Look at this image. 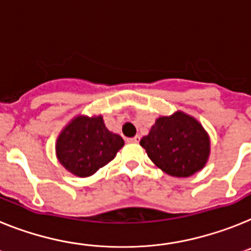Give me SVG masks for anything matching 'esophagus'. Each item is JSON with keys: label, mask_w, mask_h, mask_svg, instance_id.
Returning a JSON list of instances; mask_svg holds the SVG:
<instances>
[{"label": "esophagus", "mask_w": 251, "mask_h": 251, "mask_svg": "<svg viewBox=\"0 0 251 251\" xmlns=\"http://www.w3.org/2000/svg\"><path fill=\"white\" fill-rule=\"evenodd\" d=\"M140 140H141V137L140 136H136V137H133V138H128V142L129 143H138L140 142Z\"/></svg>", "instance_id": "esophagus-1"}]
</instances>
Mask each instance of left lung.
<instances>
[{"instance_id": "obj_1", "label": "left lung", "mask_w": 251, "mask_h": 251, "mask_svg": "<svg viewBox=\"0 0 251 251\" xmlns=\"http://www.w3.org/2000/svg\"><path fill=\"white\" fill-rule=\"evenodd\" d=\"M141 146L157 168L177 177L196 174L209 155V138L203 127L181 111L158 118Z\"/></svg>"}]
</instances>
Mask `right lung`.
Segmentation results:
<instances>
[{
  "label": "right lung",
  "instance_id": "obj_1",
  "mask_svg": "<svg viewBox=\"0 0 251 251\" xmlns=\"http://www.w3.org/2000/svg\"><path fill=\"white\" fill-rule=\"evenodd\" d=\"M123 145V138L109 132L101 117H77L59 134L55 151L68 171L86 177L109 164Z\"/></svg>",
  "mask_w": 251,
  "mask_h": 251
}]
</instances>
